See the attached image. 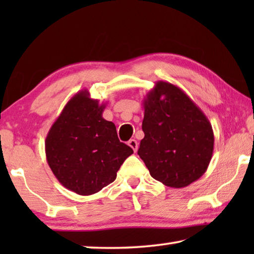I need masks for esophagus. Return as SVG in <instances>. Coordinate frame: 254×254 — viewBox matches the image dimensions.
<instances>
[{
	"mask_svg": "<svg viewBox=\"0 0 254 254\" xmlns=\"http://www.w3.org/2000/svg\"><path fill=\"white\" fill-rule=\"evenodd\" d=\"M127 144L130 145V147L133 149V151H134V152L137 150V142H136V140L131 139V140L127 142Z\"/></svg>",
	"mask_w": 254,
	"mask_h": 254,
	"instance_id": "obj_1",
	"label": "esophagus"
}]
</instances>
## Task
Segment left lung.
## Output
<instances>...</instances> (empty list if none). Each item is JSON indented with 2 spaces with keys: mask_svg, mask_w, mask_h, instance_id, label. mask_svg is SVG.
<instances>
[{
  "mask_svg": "<svg viewBox=\"0 0 254 254\" xmlns=\"http://www.w3.org/2000/svg\"><path fill=\"white\" fill-rule=\"evenodd\" d=\"M137 154L151 177L173 188L186 187L207 170L214 150L212 124L177 86L159 80L143 100Z\"/></svg>",
  "mask_w": 254,
  "mask_h": 254,
  "instance_id": "obj_1",
  "label": "left lung"
}]
</instances>
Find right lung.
<instances>
[{
	"label": "right lung",
	"instance_id": "1",
	"mask_svg": "<svg viewBox=\"0 0 254 254\" xmlns=\"http://www.w3.org/2000/svg\"><path fill=\"white\" fill-rule=\"evenodd\" d=\"M105 104L87 89L72 96L47 134L48 165L58 182L81 196L93 195L113 183L133 150L120 142L117 127L102 114Z\"/></svg>",
	"mask_w": 254,
	"mask_h": 254
}]
</instances>
